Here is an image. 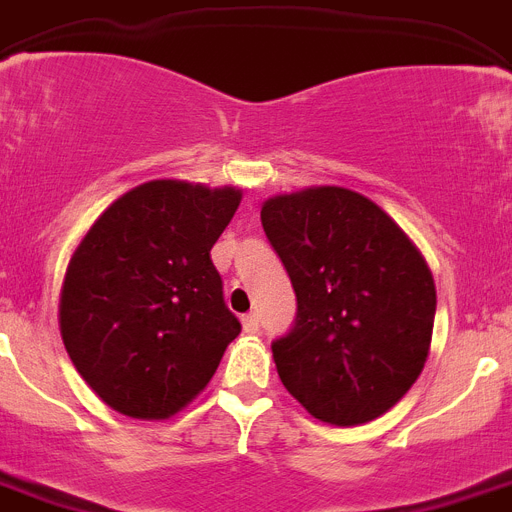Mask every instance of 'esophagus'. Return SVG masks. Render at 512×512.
<instances>
[{"instance_id":"obj_1","label":"esophagus","mask_w":512,"mask_h":512,"mask_svg":"<svg viewBox=\"0 0 512 512\" xmlns=\"http://www.w3.org/2000/svg\"><path fill=\"white\" fill-rule=\"evenodd\" d=\"M243 329H246L248 334H256V331H259V316H256V313L243 316Z\"/></svg>"}]
</instances>
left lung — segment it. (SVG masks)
Segmentation results:
<instances>
[{
  "label": "left lung",
  "instance_id": "obj_1",
  "mask_svg": "<svg viewBox=\"0 0 512 512\" xmlns=\"http://www.w3.org/2000/svg\"><path fill=\"white\" fill-rule=\"evenodd\" d=\"M261 225L290 274L295 323L272 342L279 381L321 422L381 417L425 368L435 282L422 253L365 196H274Z\"/></svg>",
  "mask_w": 512,
  "mask_h": 512
}]
</instances>
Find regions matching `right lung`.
<instances>
[{"instance_id": "obj_1", "label": "right lung", "mask_w": 512, "mask_h": 512, "mask_svg": "<svg viewBox=\"0 0 512 512\" xmlns=\"http://www.w3.org/2000/svg\"><path fill=\"white\" fill-rule=\"evenodd\" d=\"M238 189L150 181L100 214L69 261L61 339L111 409L165 419L212 381L240 321L209 251Z\"/></svg>"}]
</instances>
